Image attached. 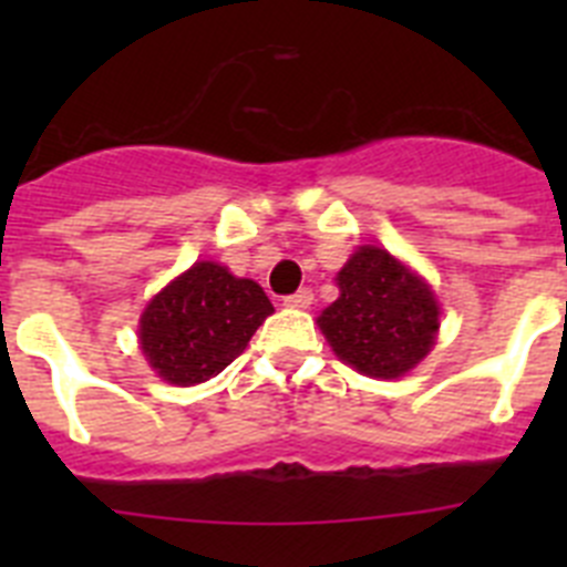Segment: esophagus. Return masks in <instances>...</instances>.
Returning a JSON list of instances; mask_svg holds the SVG:
<instances>
[{"label": "esophagus", "instance_id": "1", "mask_svg": "<svg viewBox=\"0 0 567 567\" xmlns=\"http://www.w3.org/2000/svg\"><path fill=\"white\" fill-rule=\"evenodd\" d=\"M312 300H315L312 289H298V292H295V295L284 298V303H287V307H292V309H307L309 303H312Z\"/></svg>", "mask_w": 567, "mask_h": 567}]
</instances>
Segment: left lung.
<instances>
[{"label": "left lung", "instance_id": "obj_1", "mask_svg": "<svg viewBox=\"0 0 567 567\" xmlns=\"http://www.w3.org/2000/svg\"><path fill=\"white\" fill-rule=\"evenodd\" d=\"M340 298L318 327L343 363L369 378H403L432 352L440 307L420 275L380 247H360L338 272Z\"/></svg>", "mask_w": 567, "mask_h": 567}]
</instances>
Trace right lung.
Segmentation results:
<instances>
[{
	"mask_svg": "<svg viewBox=\"0 0 567 567\" xmlns=\"http://www.w3.org/2000/svg\"><path fill=\"white\" fill-rule=\"evenodd\" d=\"M272 312L255 280L198 260L150 300L138 320V340L158 378L195 385L224 372Z\"/></svg>",
	"mask_w": 567,
	"mask_h": 567,
	"instance_id": "obj_1",
	"label": "right lung"
}]
</instances>
